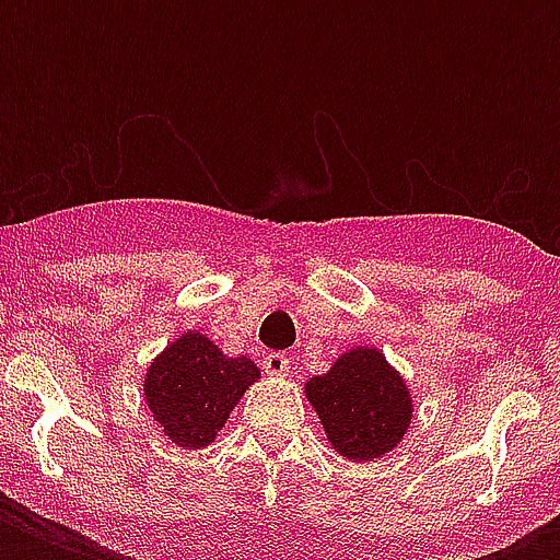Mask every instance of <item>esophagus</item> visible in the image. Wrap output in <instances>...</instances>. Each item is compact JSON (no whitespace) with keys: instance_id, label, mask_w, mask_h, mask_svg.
<instances>
[{"instance_id":"1","label":"esophagus","mask_w":560,"mask_h":560,"mask_svg":"<svg viewBox=\"0 0 560 560\" xmlns=\"http://www.w3.org/2000/svg\"><path fill=\"white\" fill-rule=\"evenodd\" d=\"M264 372L272 374V377H284V374L290 372V360L284 358V354H267V358L261 360Z\"/></svg>"}]
</instances>
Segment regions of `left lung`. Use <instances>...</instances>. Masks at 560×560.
Listing matches in <instances>:
<instances>
[{
	"label": "left lung",
	"mask_w": 560,
	"mask_h": 560,
	"mask_svg": "<svg viewBox=\"0 0 560 560\" xmlns=\"http://www.w3.org/2000/svg\"><path fill=\"white\" fill-rule=\"evenodd\" d=\"M305 398L342 459L374 462L409 433L416 400L407 377L374 346H351L325 374L305 381Z\"/></svg>",
	"instance_id": "left-lung-1"
}]
</instances>
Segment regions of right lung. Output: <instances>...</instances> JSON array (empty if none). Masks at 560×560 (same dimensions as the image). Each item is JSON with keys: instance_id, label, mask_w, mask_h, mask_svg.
<instances>
[{"instance_id": "add662e5", "label": "right lung", "mask_w": 560, "mask_h": 560, "mask_svg": "<svg viewBox=\"0 0 560 560\" xmlns=\"http://www.w3.org/2000/svg\"><path fill=\"white\" fill-rule=\"evenodd\" d=\"M261 369L249 358H229L202 331H183L151 360L142 377V398L153 424L183 451L218 442L232 409Z\"/></svg>"}]
</instances>
